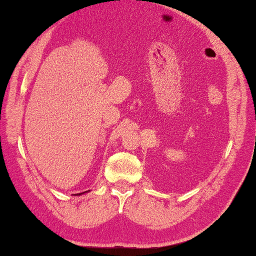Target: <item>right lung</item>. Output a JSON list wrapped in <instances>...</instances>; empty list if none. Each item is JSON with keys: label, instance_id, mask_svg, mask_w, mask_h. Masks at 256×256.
<instances>
[{"label": "right lung", "instance_id": "1", "mask_svg": "<svg viewBox=\"0 0 256 256\" xmlns=\"http://www.w3.org/2000/svg\"><path fill=\"white\" fill-rule=\"evenodd\" d=\"M79 195H80V194H79Z\"/></svg>", "mask_w": 256, "mask_h": 256}]
</instances>
